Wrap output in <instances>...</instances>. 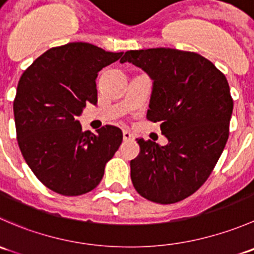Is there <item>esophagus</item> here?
Wrapping results in <instances>:
<instances>
[{
	"label": "esophagus",
	"instance_id": "34e87169",
	"mask_svg": "<svg viewBox=\"0 0 254 254\" xmlns=\"http://www.w3.org/2000/svg\"><path fill=\"white\" fill-rule=\"evenodd\" d=\"M123 139H124V141H130V140H134V135L127 130H123Z\"/></svg>",
	"mask_w": 254,
	"mask_h": 254
}]
</instances>
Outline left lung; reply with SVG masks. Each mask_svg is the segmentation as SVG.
<instances>
[{
    "mask_svg": "<svg viewBox=\"0 0 254 254\" xmlns=\"http://www.w3.org/2000/svg\"><path fill=\"white\" fill-rule=\"evenodd\" d=\"M132 63L153 79L147 119L160 123L168 143L136 139L140 153L130 161L137 193L173 204L195 193L219 161L230 132L234 99L224 73L194 51L171 48L130 50Z\"/></svg>",
    "mask_w": 254,
    "mask_h": 254,
    "instance_id": "8db88e82",
    "label": "left lung"
}]
</instances>
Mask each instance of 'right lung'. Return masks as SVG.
<instances>
[{
	"instance_id": "right-lung-1",
	"label": "right lung",
	"mask_w": 254,
	"mask_h": 254,
	"mask_svg": "<svg viewBox=\"0 0 254 254\" xmlns=\"http://www.w3.org/2000/svg\"><path fill=\"white\" fill-rule=\"evenodd\" d=\"M123 53L88 43L49 49L20 76L13 102L17 140L35 177L55 193L77 196L102 181L123 141L119 127L82 131L76 118L97 103L96 78Z\"/></svg>"
}]
</instances>
